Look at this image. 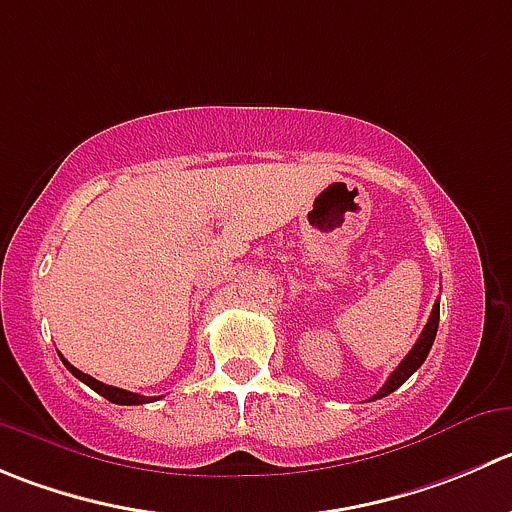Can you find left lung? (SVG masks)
<instances>
[{"mask_svg": "<svg viewBox=\"0 0 512 512\" xmlns=\"http://www.w3.org/2000/svg\"><path fill=\"white\" fill-rule=\"evenodd\" d=\"M438 322H440V302H435L433 312H430V317H428V325L423 327V332H420V337H418V342L413 345V350L405 355V360L395 367L393 375L385 380V385H382V388L377 390V395H372L370 400L385 398V395L395 393V390H398L400 385H403V382L408 380V377L413 375L420 365H423L425 357H428V352H430V347H433L435 335H438Z\"/></svg>", "mask_w": 512, "mask_h": 512, "instance_id": "8db88e82", "label": "left lung"}]
</instances>
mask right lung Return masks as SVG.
Returning <instances> with one entry per match:
<instances>
[{
	"label": "right lung",
	"mask_w": 512,
	"mask_h": 512,
	"mask_svg": "<svg viewBox=\"0 0 512 512\" xmlns=\"http://www.w3.org/2000/svg\"><path fill=\"white\" fill-rule=\"evenodd\" d=\"M62 362H64V365H67V370L72 372V375L77 377V380H82L84 385H89V388H92L94 393H99V395H102V398H107L109 403H114V405H142V403H150V400H155V398H145V395L130 393V390H122V388H112V385H104V382L94 380L92 375H84L82 370H77V367H74V365H69V362L64 360V357H62Z\"/></svg>",
	"instance_id": "right-lung-1"
}]
</instances>
